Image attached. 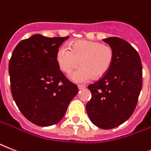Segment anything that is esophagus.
<instances>
[{"mask_svg": "<svg viewBox=\"0 0 151 151\" xmlns=\"http://www.w3.org/2000/svg\"><path fill=\"white\" fill-rule=\"evenodd\" d=\"M78 89L79 90H82V89H84L85 88V85H78Z\"/></svg>", "mask_w": 151, "mask_h": 151, "instance_id": "esophagus-1", "label": "esophagus"}]
</instances>
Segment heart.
Wrapping results in <instances>:
<instances>
[{
    "mask_svg": "<svg viewBox=\"0 0 151 151\" xmlns=\"http://www.w3.org/2000/svg\"><path fill=\"white\" fill-rule=\"evenodd\" d=\"M114 59L111 46L97 41L80 40L70 45L60 47L57 51L58 67L64 73H69L78 65V69L70 73L69 78L75 83H85L91 78H99L108 72Z\"/></svg>",
    "mask_w": 151,
    "mask_h": 151,
    "instance_id": "1",
    "label": "heart"
}]
</instances>
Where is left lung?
Instances as JSON below:
<instances>
[{
	"label": "left lung",
	"mask_w": 151,
	"mask_h": 151,
	"mask_svg": "<svg viewBox=\"0 0 151 151\" xmlns=\"http://www.w3.org/2000/svg\"><path fill=\"white\" fill-rule=\"evenodd\" d=\"M114 51L112 66L106 74L88 86L91 99L86 105L90 120L101 129L114 128L134 113L142 88V64L140 55L124 39H104Z\"/></svg>",
	"instance_id": "1"
}]
</instances>
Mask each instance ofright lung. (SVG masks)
I'll return each mask as SVG.
<instances>
[{"mask_svg":"<svg viewBox=\"0 0 151 151\" xmlns=\"http://www.w3.org/2000/svg\"><path fill=\"white\" fill-rule=\"evenodd\" d=\"M68 37L32 35L17 44L9 62L14 100L22 114L37 126L58 124L78 92L56 60L58 48Z\"/></svg>","mask_w":151,"mask_h":151,"instance_id":"obj_1","label":"right lung"}]
</instances>
